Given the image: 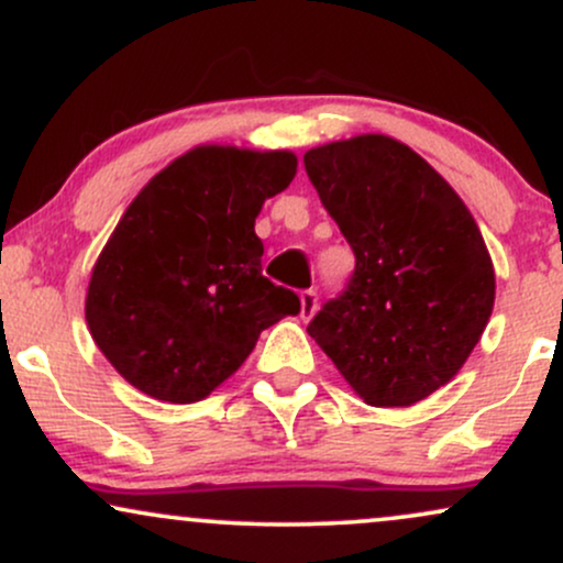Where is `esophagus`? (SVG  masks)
Returning a JSON list of instances; mask_svg holds the SVG:
<instances>
[{
    "instance_id": "esophagus-1",
    "label": "esophagus",
    "mask_w": 563,
    "mask_h": 563,
    "mask_svg": "<svg viewBox=\"0 0 563 563\" xmlns=\"http://www.w3.org/2000/svg\"><path fill=\"white\" fill-rule=\"evenodd\" d=\"M301 320H312V314L318 312V294L314 290H301Z\"/></svg>"
}]
</instances>
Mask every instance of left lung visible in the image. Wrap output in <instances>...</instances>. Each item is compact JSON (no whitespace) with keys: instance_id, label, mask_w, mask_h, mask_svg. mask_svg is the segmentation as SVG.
Returning a JSON list of instances; mask_svg holds the SVG:
<instances>
[{"instance_id":"1","label":"left lung","mask_w":563,"mask_h":563,"mask_svg":"<svg viewBox=\"0 0 563 563\" xmlns=\"http://www.w3.org/2000/svg\"><path fill=\"white\" fill-rule=\"evenodd\" d=\"M354 251V275L307 333L373 407H410L457 376L495 307L479 224L405 142L357 134L303 153Z\"/></svg>"}]
</instances>
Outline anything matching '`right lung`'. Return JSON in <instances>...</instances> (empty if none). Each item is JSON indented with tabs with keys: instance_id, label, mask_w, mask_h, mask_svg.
Wrapping results in <instances>:
<instances>
[{
	"instance_id": "1",
	"label": "right lung",
	"mask_w": 563,
	"mask_h": 563,
	"mask_svg": "<svg viewBox=\"0 0 563 563\" xmlns=\"http://www.w3.org/2000/svg\"><path fill=\"white\" fill-rule=\"evenodd\" d=\"M296 153L196 145L126 206L89 275L84 318L121 378L161 402L206 399L299 296L262 275L264 200Z\"/></svg>"
}]
</instances>
